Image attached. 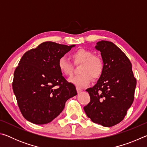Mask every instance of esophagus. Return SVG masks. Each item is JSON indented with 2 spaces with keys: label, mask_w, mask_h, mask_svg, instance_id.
Masks as SVG:
<instances>
[{
  "label": "esophagus",
  "mask_w": 147,
  "mask_h": 147,
  "mask_svg": "<svg viewBox=\"0 0 147 147\" xmlns=\"http://www.w3.org/2000/svg\"><path fill=\"white\" fill-rule=\"evenodd\" d=\"M76 90H77V92H78V93H80L82 91V89H81L80 88H78V87H76Z\"/></svg>",
  "instance_id": "obj_1"
}]
</instances>
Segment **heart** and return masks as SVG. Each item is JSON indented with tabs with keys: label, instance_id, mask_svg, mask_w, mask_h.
I'll use <instances>...</instances> for the list:
<instances>
[{
	"label": "heart",
	"instance_id": "obj_1",
	"mask_svg": "<svg viewBox=\"0 0 147 147\" xmlns=\"http://www.w3.org/2000/svg\"><path fill=\"white\" fill-rule=\"evenodd\" d=\"M71 58L75 65L80 64L79 75L73 76L69 79L71 83L78 88H85L91 82V79L96 80L102 76L104 63L100 56L94 55L93 52L85 49H80L71 54ZM59 70L65 76L72 75L74 67L65 57H61L58 61Z\"/></svg>",
	"mask_w": 147,
	"mask_h": 147
}]
</instances>
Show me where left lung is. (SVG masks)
I'll return each instance as SVG.
<instances>
[{
	"label": "left lung",
	"mask_w": 147,
	"mask_h": 147,
	"mask_svg": "<svg viewBox=\"0 0 147 147\" xmlns=\"http://www.w3.org/2000/svg\"><path fill=\"white\" fill-rule=\"evenodd\" d=\"M95 48L104 69L97 83L86 89L90 102L84 109L93 123L110 127L123 120L132 104L136 79L128 57L112 42L98 41Z\"/></svg>",
	"instance_id": "1"
}]
</instances>
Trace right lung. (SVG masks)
Returning <instances> with one entry per match:
<instances>
[{
	"label": "right lung",
	"mask_w": 147,
	"mask_h": 147,
	"mask_svg": "<svg viewBox=\"0 0 147 147\" xmlns=\"http://www.w3.org/2000/svg\"><path fill=\"white\" fill-rule=\"evenodd\" d=\"M75 45L52 41L26 52L14 71L12 88L22 115L36 124L51 122L59 115L66 101L77 94L59 70L58 61Z\"/></svg>",
	"instance_id": "1"
}]
</instances>
